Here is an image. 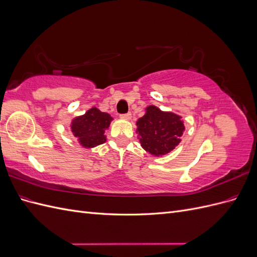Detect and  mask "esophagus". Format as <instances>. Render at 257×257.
I'll return each instance as SVG.
<instances>
[{
	"mask_svg": "<svg viewBox=\"0 0 257 257\" xmlns=\"http://www.w3.org/2000/svg\"><path fill=\"white\" fill-rule=\"evenodd\" d=\"M121 118H122L123 120H130V119L132 118V114H131L130 112L124 113V114H121Z\"/></svg>",
	"mask_w": 257,
	"mask_h": 257,
	"instance_id": "1",
	"label": "esophagus"
}]
</instances>
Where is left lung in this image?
<instances>
[{"label": "left lung", "instance_id": "1", "mask_svg": "<svg viewBox=\"0 0 257 257\" xmlns=\"http://www.w3.org/2000/svg\"><path fill=\"white\" fill-rule=\"evenodd\" d=\"M138 139L144 149L154 157L173 151L180 144L185 130L182 116L163 111L157 106L146 108V113L136 122Z\"/></svg>", "mask_w": 257, "mask_h": 257}]
</instances>
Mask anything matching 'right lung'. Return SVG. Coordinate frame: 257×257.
<instances>
[{"mask_svg": "<svg viewBox=\"0 0 257 257\" xmlns=\"http://www.w3.org/2000/svg\"><path fill=\"white\" fill-rule=\"evenodd\" d=\"M111 121L109 113L92 107L84 114L72 120L71 131L80 146L90 149L106 142L105 131L109 127Z\"/></svg>", "mask_w": 257, "mask_h": 257, "instance_id": "right-lung-1", "label": "right lung"}]
</instances>
